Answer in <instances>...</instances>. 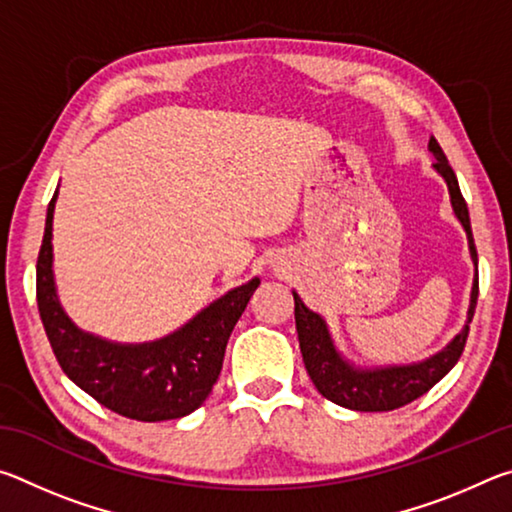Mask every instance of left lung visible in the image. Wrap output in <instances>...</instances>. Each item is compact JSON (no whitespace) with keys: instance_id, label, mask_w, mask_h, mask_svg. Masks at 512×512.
Instances as JSON below:
<instances>
[{"instance_id":"obj_1","label":"left lung","mask_w":512,"mask_h":512,"mask_svg":"<svg viewBox=\"0 0 512 512\" xmlns=\"http://www.w3.org/2000/svg\"><path fill=\"white\" fill-rule=\"evenodd\" d=\"M429 151L436 155L433 167H436L440 176L447 180L449 194H452V207L458 216V221L463 223V228L467 232V241H470V253H472L474 264L479 266V257H476V246L472 237L470 212H467V203L461 194V187H458L456 173L452 167H449L447 155L443 153V149H440L436 137H431L429 140ZM476 298H479V271H476V277H474L470 311H467V325L443 352L436 354V357H431L422 363H415V366H393V368L361 372L348 366V363L339 357V352L334 350L332 339H329L323 318L314 314V311H309L305 305H302L298 293H293V300H296V309H293V314H296V329H298L302 361H305V368L309 372L311 381H314V386L318 388V393L327 397L329 402L345 406V409H352V411L400 409V406L418 400V397L431 391V388L456 366V361L461 359L467 343V334H470V323L474 318Z\"/></svg>"}]
</instances>
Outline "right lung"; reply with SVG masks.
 I'll return each mask as SVG.
<instances>
[{"instance_id": "right-lung-1", "label": "right lung", "mask_w": 512, "mask_h": 512, "mask_svg": "<svg viewBox=\"0 0 512 512\" xmlns=\"http://www.w3.org/2000/svg\"><path fill=\"white\" fill-rule=\"evenodd\" d=\"M36 266V298L51 350L65 375L106 409L140 422L176 420L201 406L221 375L225 345L244 314L259 280L212 302L167 339L146 345H117L83 334L60 309L51 275V219Z\"/></svg>"}]
</instances>
